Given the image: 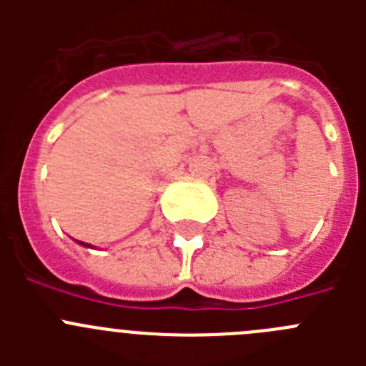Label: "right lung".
Wrapping results in <instances>:
<instances>
[{"instance_id": "obj_1", "label": "right lung", "mask_w": 366, "mask_h": 366, "mask_svg": "<svg viewBox=\"0 0 366 366\" xmlns=\"http://www.w3.org/2000/svg\"><path fill=\"white\" fill-rule=\"evenodd\" d=\"M79 244L84 245V247H92V245H89V244H84V242H79Z\"/></svg>"}]
</instances>
